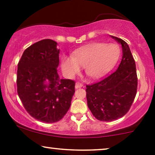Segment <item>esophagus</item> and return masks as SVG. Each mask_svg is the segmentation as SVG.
<instances>
[{"label":"esophagus","mask_w":155,"mask_h":155,"mask_svg":"<svg viewBox=\"0 0 155 155\" xmlns=\"http://www.w3.org/2000/svg\"><path fill=\"white\" fill-rule=\"evenodd\" d=\"M82 86H83V85H82V84L81 83H79V82H76L75 87V89H78V88L82 87Z\"/></svg>","instance_id":"34e87169"}]
</instances>
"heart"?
Returning a JSON list of instances; mask_svg holds the SVG:
<instances>
[{
    "instance_id": "obj_1",
    "label": "heart",
    "mask_w": 155,
    "mask_h": 155,
    "mask_svg": "<svg viewBox=\"0 0 155 155\" xmlns=\"http://www.w3.org/2000/svg\"><path fill=\"white\" fill-rule=\"evenodd\" d=\"M118 48L114 44L93 43L75 51L71 57L61 58V67L65 77L73 79L84 67L87 75L92 79L104 75L117 60Z\"/></svg>"
}]
</instances>
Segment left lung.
<instances>
[{"instance_id":"obj_1","label":"left lung","mask_w":155,"mask_h":155,"mask_svg":"<svg viewBox=\"0 0 155 155\" xmlns=\"http://www.w3.org/2000/svg\"><path fill=\"white\" fill-rule=\"evenodd\" d=\"M110 37L121 46L120 63L108 77L86 86L89 109L101 121H112L124 116L134 101L137 86L135 60L128 44L118 37Z\"/></svg>"}]
</instances>
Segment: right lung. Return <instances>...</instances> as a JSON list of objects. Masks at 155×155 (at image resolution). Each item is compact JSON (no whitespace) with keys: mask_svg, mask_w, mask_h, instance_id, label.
Returning <instances> with one entry per match:
<instances>
[{"mask_svg":"<svg viewBox=\"0 0 155 155\" xmlns=\"http://www.w3.org/2000/svg\"><path fill=\"white\" fill-rule=\"evenodd\" d=\"M56 41L44 39L23 53L18 65L19 97L31 116L51 124L60 120L68 111L75 82L61 79L57 73L59 53Z\"/></svg>","mask_w":155,"mask_h":155,"instance_id":"obj_1","label":"right lung"}]
</instances>
